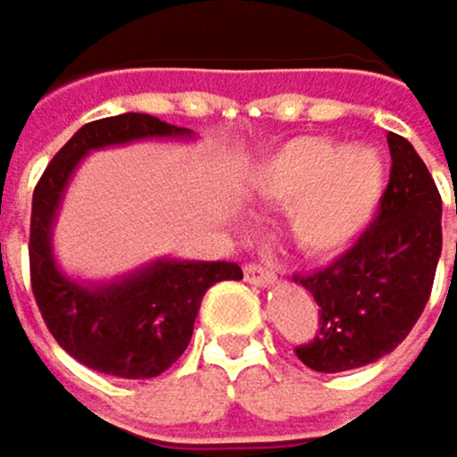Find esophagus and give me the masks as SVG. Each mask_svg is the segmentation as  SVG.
<instances>
[{
    "label": "esophagus",
    "mask_w": 457,
    "mask_h": 457,
    "mask_svg": "<svg viewBox=\"0 0 457 457\" xmlns=\"http://www.w3.org/2000/svg\"><path fill=\"white\" fill-rule=\"evenodd\" d=\"M244 278L252 286H271L274 283V271L261 261H249V263H244Z\"/></svg>",
    "instance_id": "esophagus-1"
}]
</instances>
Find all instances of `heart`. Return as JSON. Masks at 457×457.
I'll list each match as a JSON object with an SVG mask.
<instances>
[{
	"instance_id": "heart-1",
	"label": "heart",
	"mask_w": 457,
	"mask_h": 457,
	"mask_svg": "<svg viewBox=\"0 0 457 457\" xmlns=\"http://www.w3.org/2000/svg\"><path fill=\"white\" fill-rule=\"evenodd\" d=\"M252 186L263 199L294 202L288 224L311 255H336L375 219L386 163L371 146L341 149L328 138H296L255 171Z\"/></svg>"
}]
</instances>
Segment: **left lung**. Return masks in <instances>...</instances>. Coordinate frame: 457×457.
Masks as SVG:
<instances>
[{"instance_id": "8db88e82", "label": "left lung", "mask_w": 457, "mask_h": 457, "mask_svg": "<svg viewBox=\"0 0 457 457\" xmlns=\"http://www.w3.org/2000/svg\"><path fill=\"white\" fill-rule=\"evenodd\" d=\"M388 152L378 216L330 266L294 274L319 305L313 338L294 350L313 371L330 375L388 355L430 299L441 255V194L403 136L388 133Z\"/></svg>"}]
</instances>
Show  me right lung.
I'll use <instances>...</instances> for the list:
<instances>
[{"label":"right lung","mask_w":457,"mask_h":457,"mask_svg":"<svg viewBox=\"0 0 457 457\" xmlns=\"http://www.w3.org/2000/svg\"><path fill=\"white\" fill-rule=\"evenodd\" d=\"M149 113H121L79 127L41 174L32 194L29 219V283L49 333L63 350L102 375L144 380L158 378L194 333V319L205 291L221 280H241L238 263L158 261L124 283L82 288L57 271L49 230L77 161L86 152L152 136H183Z\"/></svg>","instance_id":"obj_1"}]
</instances>
